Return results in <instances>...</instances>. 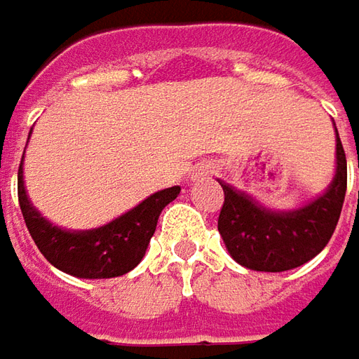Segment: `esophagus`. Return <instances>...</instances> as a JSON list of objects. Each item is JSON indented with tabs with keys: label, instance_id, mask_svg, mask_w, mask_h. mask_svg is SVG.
Instances as JSON below:
<instances>
[{
	"label": "esophagus",
	"instance_id": "obj_1",
	"mask_svg": "<svg viewBox=\"0 0 359 359\" xmlns=\"http://www.w3.org/2000/svg\"><path fill=\"white\" fill-rule=\"evenodd\" d=\"M211 174H215V165L211 162H203L199 163L196 168V172H194V177H209Z\"/></svg>",
	"mask_w": 359,
	"mask_h": 359
}]
</instances>
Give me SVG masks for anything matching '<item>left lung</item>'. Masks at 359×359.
<instances>
[{"instance_id": "obj_1", "label": "left lung", "mask_w": 359, "mask_h": 359, "mask_svg": "<svg viewBox=\"0 0 359 359\" xmlns=\"http://www.w3.org/2000/svg\"><path fill=\"white\" fill-rule=\"evenodd\" d=\"M219 184L225 201L219 213L217 229L231 257L251 271L283 273L297 269L328 245L342 213L348 165L338 130L336 175L330 187L304 208L271 211L235 187L223 182Z\"/></svg>"}]
</instances>
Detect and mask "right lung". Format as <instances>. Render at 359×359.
Listing matches in <instances>:
<instances>
[{"label": "right lung", "mask_w": 359, "mask_h": 359, "mask_svg": "<svg viewBox=\"0 0 359 359\" xmlns=\"http://www.w3.org/2000/svg\"><path fill=\"white\" fill-rule=\"evenodd\" d=\"M180 191V185L156 191L98 229L67 231L41 217L31 205L23 185V162L17 172L19 208L33 241L53 266L79 278H112L130 273L146 255L162 209Z\"/></svg>", "instance_id": "1"}]
</instances>
